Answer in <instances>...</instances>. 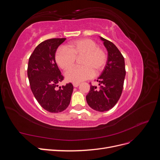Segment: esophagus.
Returning <instances> with one entry per match:
<instances>
[{"mask_svg": "<svg viewBox=\"0 0 160 160\" xmlns=\"http://www.w3.org/2000/svg\"><path fill=\"white\" fill-rule=\"evenodd\" d=\"M79 85H80L79 83H72V85H73V87H75V88H77V87H78Z\"/></svg>", "mask_w": 160, "mask_h": 160, "instance_id": "1", "label": "esophagus"}]
</instances>
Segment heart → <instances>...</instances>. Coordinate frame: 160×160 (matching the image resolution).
<instances>
[{"instance_id":"obj_1","label":"heart","mask_w":160,"mask_h":160,"mask_svg":"<svg viewBox=\"0 0 160 160\" xmlns=\"http://www.w3.org/2000/svg\"><path fill=\"white\" fill-rule=\"evenodd\" d=\"M81 66L72 67L65 73L66 79L78 83L89 79L103 71L108 60L107 52L98 47V44L90 38H81L73 41L61 47L55 53V61L59 67L66 71L73 65L75 58L81 57Z\"/></svg>"}]
</instances>
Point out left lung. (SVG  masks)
<instances>
[{
	"label": "left lung",
	"instance_id": "1",
	"mask_svg": "<svg viewBox=\"0 0 160 160\" xmlns=\"http://www.w3.org/2000/svg\"><path fill=\"white\" fill-rule=\"evenodd\" d=\"M108 50V57L103 71L97 80L99 88L91 85L86 100L92 109L103 112L113 108L122 93L125 77V60L113 42L100 37Z\"/></svg>",
	"mask_w": 160,
	"mask_h": 160
}]
</instances>
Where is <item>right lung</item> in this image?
I'll return each mask as SVG.
<instances>
[{
	"label": "right lung",
	"instance_id": "right-lung-1",
	"mask_svg": "<svg viewBox=\"0 0 160 160\" xmlns=\"http://www.w3.org/2000/svg\"><path fill=\"white\" fill-rule=\"evenodd\" d=\"M65 40V38H51L41 42L28 60L27 75L31 91L41 107L51 113L65 110L73 91L71 83L57 88L64 77L56 63L55 52Z\"/></svg>",
	"mask_w": 160,
	"mask_h": 160
}]
</instances>
